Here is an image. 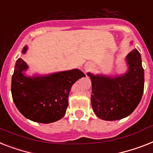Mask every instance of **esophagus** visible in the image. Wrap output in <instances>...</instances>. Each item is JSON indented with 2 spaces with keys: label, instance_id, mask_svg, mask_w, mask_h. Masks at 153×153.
<instances>
[{
  "label": "esophagus",
  "instance_id": "esophagus-1",
  "mask_svg": "<svg viewBox=\"0 0 153 153\" xmlns=\"http://www.w3.org/2000/svg\"><path fill=\"white\" fill-rule=\"evenodd\" d=\"M89 68H90V66H89V64H86V66H85V69H89Z\"/></svg>",
  "mask_w": 153,
  "mask_h": 153
}]
</instances>
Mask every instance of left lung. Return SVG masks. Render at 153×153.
Segmentation results:
<instances>
[{"mask_svg": "<svg viewBox=\"0 0 153 153\" xmlns=\"http://www.w3.org/2000/svg\"><path fill=\"white\" fill-rule=\"evenodd\" d=\"M127 71L115 76L87 73L92 82L91 105L103 120L114 121L130 115L141 101L144 92V69L141 54L135 48L127 54Z\"/></svg>", "mask_w": 153, "mask_h": 153, "instance_id": "left-lung-1", "label": "left lung"}]
</instances>
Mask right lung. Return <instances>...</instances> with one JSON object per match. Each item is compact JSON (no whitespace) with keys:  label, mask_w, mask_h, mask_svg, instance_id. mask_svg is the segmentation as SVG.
<instances>
[{"label":"right lung","mask_w":153,"mask_h":153,"mask_svg":"<svg viewBox=\"0 0 153 153\" xmlns=\"http://www.w3.org/2000/svg\"><path fill=\"white\" fill-rule=\"evenodd\" d=\"M27 46L23 49L27 53ZM28 65L23 59L16 60L12 78V99L23 116L36 123H50L65 115L71 88L85 74L79 69L46 75L27 76Z\"/></svg>","instance_id":"right-lung-1"}]
</instances>
